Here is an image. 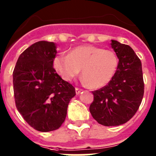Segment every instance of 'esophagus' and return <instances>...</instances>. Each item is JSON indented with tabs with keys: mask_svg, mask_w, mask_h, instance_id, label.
<instances>
[{
	"mask_svg": "<svg viewBox=\"0 0 156 156\" xmlns=\"http://www.w3.org/2000/svg\"><path fill=\"white\" fill-rule=\"evenodd\" d=\"M82 89H80V88L79 87H76V94H79L80 93L81 91H82Z\"/></svg>",
	"mask_w": 156,
	"mask_h": 156,
	"instance_id": "34e87169",
	"label": "esophagus"
}]
</instances>
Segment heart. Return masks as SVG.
I'll use <instances>...</instances> for the list:
<instances>
[{"instance_id":"1","label":"heart","mask_w":156,"mask_h":156,"mask_svg":"<svg viewBox=\"0 0 156 156\" xmlns=\"http://www.w3.org/2000/svg\"><path fill=\"white\" fill-rule=\"evenodd\" d=\"M119 59L109 49L93 45H81L72 49L69 55L55 58L54 68L63 80L71 81L82 69L83 81L92 89L106 86L116 72Z\"/></svg>"}]
</instances>
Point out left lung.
I'll return each mask as SVG.
<instances>
[{
    "label": "left lung",
    "instance_id": "obj_1",
    "mask_svg": "<svg viewBox=\"0 0 156 156\" xmlns=\"http://www.w3.org/2000/svg\"><path fill=\"white\" fill-rule=\"evenodd\" d=\"M119 58L115 75L106 86L92 91L90 112L94 119L105 126L123 124L135 115L144 95V83L140 58L129 46L112 41Z\"/></svg>",
    "mask_w": 156,
    "mask_h": 156
}]
</instances>
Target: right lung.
<instances>
[{"mask_svg": "<svg viewBox=\"0 0 156 156\" xmlns=\"http://www.w3.org/2000/svg\"><path fill=\"white\" fill-rule=\"evenodd\" d=\"M55 44L38 41L20 55L13 71V89L18 111L38 131L55 130L67 114L75 88L63 80L53 67Z\"/></svg>", "mask_w": 156, "mask_h": 156, "instance_id": "1", "label": "right lung"}]
</instances>
